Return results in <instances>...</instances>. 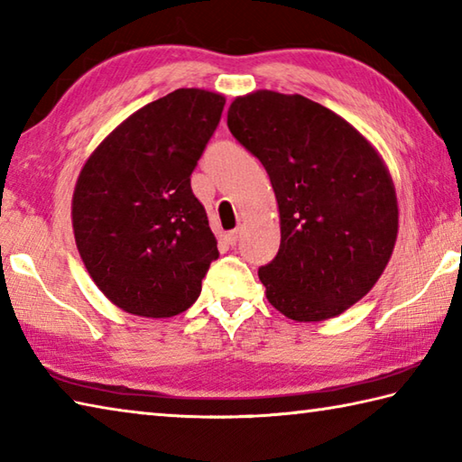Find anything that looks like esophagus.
Listing matches in <instances>:
<instances>
[{
	"instance_id": "esophagus-1",
	"label": "esophagus",
	"mask_w": 462,
	"mask_h": 462,
	"mask_svg": "<svg viewBox=\"0 0 462 462\" xmlns=\"http://www.w3.org/2000/svg\"><path fill=\"white\" fill-rule=\"evenodd\" d=\"M238 238H240V230H230L228 234H226V242H228L230 246H236Z\"/></svg>"
}]
</instances>
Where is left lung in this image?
<instances>
[{"mask_svg": "<svg viewBox=\"0 0 462 462\" xmlns=\"http://www.w3.org/2000/svg\"><path fill=\"white\" fill-rule=\"evenodd\" d=\"M228 128L266 168L280 248L258 268L268 302L292 320L345 312L391 260L399 206L381 156L352 125L304 96L236 97Z\"/></svg>", "mask_w": 462, "mask_h": 462, "instance_id": "1", "label": "left lung"}]
</instances>
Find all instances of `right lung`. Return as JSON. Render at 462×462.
Wrapping results in <instances>:
<instances>
[{"mask_svg": "<svg viewBox=\"0 0 462 462\" xmlns=\"http://www.w3.org/2000/svg\"><path fill=\"white\" fill-rule=\"evenodd\" d=\"M224 104L220 94L176 89L117 125L81 170L71 204L79 256L125 312L164 319L188 310L218 258L189 176Z\"/></svg>", "mask_w": 462, "mask_h": 462, "instance_id": "1", "label": "right lung"}]
</instances>
